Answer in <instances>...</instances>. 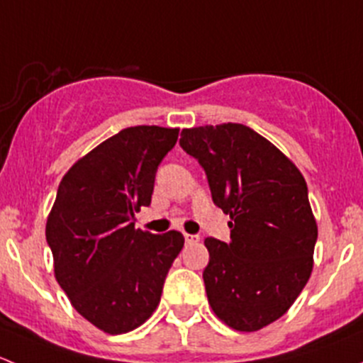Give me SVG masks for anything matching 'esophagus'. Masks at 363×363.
<instances>
[{"mask_svg":"<svg viewBox=\"0 0 363 363\" xmlns=\"http://www.w3.org/2000/svg\"><path fill=\"white\" fill-rule=\"evenodd\" d=\"M184 240H186V244H195V242H199L200 237L191 235V233H184Z\"/></svg>","mask_w":363,"mask_h":363,"instance_id":"esophagus-1","label":"esophagus"}]
</instances>
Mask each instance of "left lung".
<instances>
[{
    "mask_svg": "<svg viewBox=\"0 0 363 363\" xmlns=\"http://www.w3.org/2000/svg\"><path fill=\"white\" fill-rule=\"evenodd\" d=\"M181 147L199 160L214 203L230 216V242L205 239V291L228 327L256 332L279 320L313 272L318 226L298 168L251 128H186Z\"/></svg>",
    "mask_w": 363,
    "mask_h": 363,
    "instance_id": "obj_1",
    "label": "left lung"
}]
</instances>
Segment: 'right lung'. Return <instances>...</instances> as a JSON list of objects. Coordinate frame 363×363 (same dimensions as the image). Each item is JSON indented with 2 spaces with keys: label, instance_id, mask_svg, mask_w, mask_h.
I'll use <instances>...</instances> for the list:
<instances>
[{
  "label": "right lung",
  "instance_id": "right-lung-1",
  "mask_svg": "<svg viewBox=\"0 0 363 363\" xmlns=\"http://www.w3.org/2000/svg\"><path fill=\"white\" fill-rule=\"evenodd\" d=\"M177 137L179 128H124L77 161L57 188L45 226L54 276L77 313L105 334H126L151 318L184 246L181 232L155 235L133 223Z\"/></svg>",
  "mask_w": 363,
  "mask_h": 363
}]
</instances>
